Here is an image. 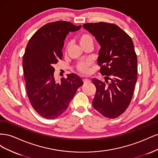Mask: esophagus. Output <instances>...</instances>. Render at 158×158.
Instances as JSON below:
<instances>
[{"mask_svg":"<svg viewBox=\"0 0 158 158\" xmlns=\"http://www.w3.org/2000/svg\"><path fill=\"white\" fill-rule=\"evenodd\" d=\"M83 81H84V84H87V83H89V82H90V80H89V79H84L83 80Z\"/></svg>","mask_w":158,"mask_h":158,"instance_id":"1","label":"esophagus"}]
</instances>
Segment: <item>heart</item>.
I'll return each instance as SVG.
<instances>
[{
    "label": "heart",
    "instance_id": "heart-1",
    "mask_svg": "<svg viewBox=\"0 0 158 158\" xmlns=\"http://www.w3.org/2000/svg\"><path fill=\"white\" fill-rule=\"evenodd\" d=\"M78 41L80 43V45L81 46H83L85 44H88V43H93L92 37L88 33H83V34L80 35ZM92 64L90 60H85V61H81L78 64V70L84 74H88L90 71V66Z\"/></svg>",
    "mask_w": 158,
    "mask_h": 158
}]
</instances>
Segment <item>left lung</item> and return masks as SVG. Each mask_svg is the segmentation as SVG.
<instances>
[{"label":"left lung","mask_w":158,"mask_h":158,"mask_svg":"<svg viewBox=\"0 0 158 158\" xmlns=\"http://www.w3.org/2000/svg\"><path fill=\"white\" fill-rule=\"evenodd\" d=\"M83 27L101 46L98 58L100 73L106 76V82L111 80L107 84L97 78L92 80L96 87L93 107L104 117L116 118L128 107L137 81V56L133 42L113 23H89Z\"/></svg>","instance_id":"left-lung-1"}]
</instances>
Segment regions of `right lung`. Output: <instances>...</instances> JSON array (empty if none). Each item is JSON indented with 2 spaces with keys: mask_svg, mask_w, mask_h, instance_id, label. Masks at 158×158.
Segmentation results:
<instances>
[{
  "mask_svg": "<svg viewBox=\"0 0 158 158\" xmlns=\"http://www.w3.org/2000/svg\"><path fill=\"white\" fill-rule=\"evenodd\" d=\"M65 21L41 27L31 37L23 56L28 98L37 113L47 119L58 117L68 109L83 81L74 74H67L60 82L55 78V64L61 60L64 41L70 32L79 30Z\"/></svg>",
  "mask_w": 158,
  "mask_h": 158,
  "instance_id": "add662e5",
  "label": "right lung"
}]
</instances>
